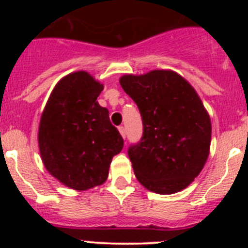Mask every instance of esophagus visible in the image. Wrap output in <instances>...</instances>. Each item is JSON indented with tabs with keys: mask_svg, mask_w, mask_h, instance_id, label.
Masks as SVG:
<instances>
[{
	"mask_svg": "<svg viewBox=\"0 0 248 248\" xmlns=\"http://www.w3.org/2000/svg\"><path fill=\"white\" fill-rule=\"evenodd\" d=\"M119 132H120V134H121L122 136V138H126V131H124V126H120L119 127Z\"/></svg>",
	"mask_w": 248,
	"mask_h": 248,
	"instance_id": "34e87169",
	"label": "esophagus"
}]
</instances>
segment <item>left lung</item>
<instances>
[{
  "instance_id": "obj_1",
  "label": "left lung",
  "mask_w": 248,
  "mask_h": 248,
  "mask_svg": "<svg viewBox=\"0 0 248 248\" xmlns=\"http://www.w3.org/2000/svg\"><path fill=\"white\" fill-rule=\"evenodd\" d=\"M136 102L144 133L128 156L138 181L149 191L172 194L201 174L211 144V120L194 87L176 72L154 69L120 78Z\"/></svg>"
}]
</instances>
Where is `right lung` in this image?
Masks as SVG:
<instances>
[{
    "mask_svg": "<svg viewBox=\"0 0 248 248\" xmlns=\"http://www.w3.org/2000/svg\"><path fill=\"white\" fill-rule=\"evenodd\" d=\"M104 85L85 71L67 74L55 85L42 112L38 147L50 175L76 191L104 184L124 139L97 97Z\"/></svg>",
    "mask_w": 248,
    "mask_h": 248,
    "instance_id": "obj_1",
    "label": "right lung"
}]
</instances>
